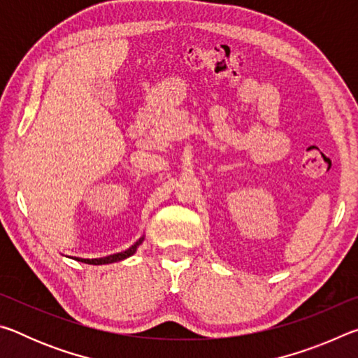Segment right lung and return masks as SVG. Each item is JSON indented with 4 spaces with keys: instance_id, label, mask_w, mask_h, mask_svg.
<instances>
[{
    "instance_id": "add662e5",
    "label": "right lung",
    "mask_w": 358,
    "mask_h": 358,
    "mask_svg": "<svg viewBox=\"0 0 358 358\" xmlns=\"http://www.w3.org/2000/svg\"><path fill=\"white\" fill-rule=\"evenodd\" d=\"M145 237H141L138 238L134 245H132L131 248H128L126 251H121V252H117V254H110V256H106V257H99V259H80V257H72L78 260V262H85V264H90V265H104V264H113V262H120V260H124L131 257L132 254H134L137 251V248L142 245Z\"/></svg>"
}]
</instances>
